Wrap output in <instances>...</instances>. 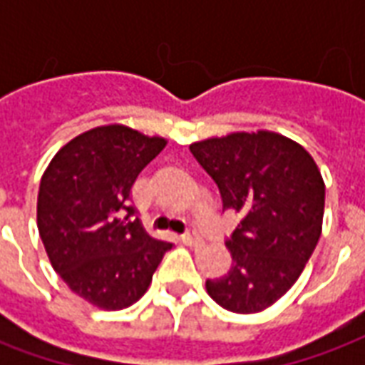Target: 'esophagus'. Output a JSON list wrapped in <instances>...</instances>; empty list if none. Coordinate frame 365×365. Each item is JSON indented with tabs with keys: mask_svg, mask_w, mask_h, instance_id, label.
<instances>
[{
	"mask_svg": "<svg viewBox=\"0 0 365 365\" xmlns=\"http://www.w3.org/2000/svg\"><path fill=\"white\" fill-rule=\"evenodd\" d=\"M182 242L187 246H201L203 245V238L199 237L197 230H187L185 235H182Z\"/></svg>",
	"mask_w": 365,
	"mask_h": 365,
	"instance_id": "obj_1",
	"label": "esophagus"
}]
</instances>
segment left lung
<instances>
[{
  "label": "left lung",
  "instance_id": "left-lung-1",
  "mask_svg": "<svg viewBox=\"0 0 365 365\" xmlns=\"http://www.w3.org/2000/svg\"><path fill=\"white\" fill-rule=\"evenodd\" d=\"M190 150L217 183L222 209L242 217L227 238L232 266L207 279V293L232 313L264 311L297 282L321 238V172L303 146L268 130L207 138Z\"/></svg>",
  "mask_w": 365,
  "mask_h": 365
}]
</instances>
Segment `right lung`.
<instances>
[{
  "mask_svg": "<svg viewBox=\"0 0 365 365\" xmlns=\"http://www.w3.org/2000/svg\"><path fill=\"white\" fill-rule=\"evenodd\" d=\"M164 146L123 125L97 127L60 148L43 174L38 235L52 268L91 305H133L172 248L144 230L130 205L136 178Z\"/></svg>",
  "mask_w": 365,
  "mask_h": 365,
  "instance_id": "1",
  "label": "right lung"
}]
</instances>
